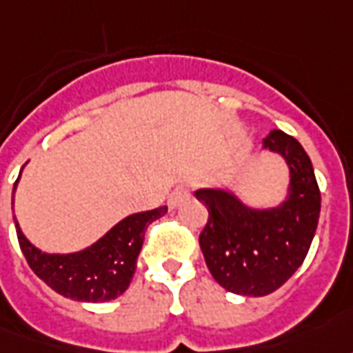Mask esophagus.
Returning a JSON list of instances; mask_svg holds the SVG:
<instances>
[{"label":"esophagus","instance_id":"34e87169","mask_svg":"<svg viewBox=\"0 0 353 353\" xmlns=\"http://www.w3.org/2000/svg\"><path fill=\"white\" fill-rule=\"evenodd\" d=\"M188 197H190V192H188L186 188H176V190H173V192H171V195H169L167 203H169V207L171 208H176L179 205H182V203L186 201Z\"/></svg>","mask_w":353,"mask_h":353}]
</instances>
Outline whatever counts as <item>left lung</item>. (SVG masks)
Segmentation results:
<instances>
[{"label": "left lung", "instance_id": "obj_1", "mask_svg": "<svg viewBox=\"0 0 353 353\" xmlns=\"http://www.w3.org/2000/svg\"><path fill=\"white\" fill-rule=\"evenodd\" d=\"M263 148L290 167L288 197L279 207H246L230 190L203 188L195 197L208 210L199 246L210 274L236 295L263 297L279 290L305 261L320 218L321 195L312 161L297 139L272 130Z\"/></svg>", "mask_w": 353, "mask_h": 353}]
</instances>
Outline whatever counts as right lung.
Segmentation results:
<instances>
[{
  "mask_svg": "<svg viewBox=\"0 0 353 353\" xmlns=\"http://www.w3.org/2000/svg\"><path fill=\"white\" fill-rule=\"evenodd\" d=\"M18 180L20 174L14 182L12 194ZM165 212L167 207H159L128 216L107 231L97 243L73 254L41 252L26 239L18 222L14 223L26 261L48 288L68 299L103 303L117 299L128 290L137 269V258L143 248L146 228Z\"/></svg>",
  "mask_w": 353,
  "mask_h": 353,
  "instance_id": "1",
  "label": "right lung"
}]
</instances>
